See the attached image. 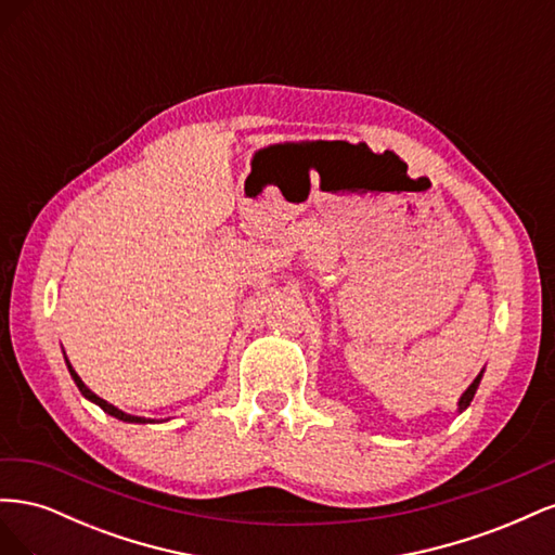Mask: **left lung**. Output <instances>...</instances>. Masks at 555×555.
<instances>
[{
    "mask_svg": "<svg viewBox=\"0 0 555 555\" xmlns=\"http://www.w3.org/2000/svg\"><path fill=\"white\" fill-rule=\"evenodd\" d=\"M479 382H481V373L475 377V382L469 384V386H467V391L461 396V400H459V412L467 410L469 402H473V398H475V393H477V386H479Z\"/></svg>",
    "mask_w": 555,
    "mask_h": 555,
    "instance_id": "1",
    "label": "left lung"
}]
</instances>
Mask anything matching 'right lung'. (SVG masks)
I'll return each instance as SVG.
<instances>
[{
  "mask_svg": "<svg viewBox=\"0 0 555 555\" xmlns=\"http://www.w3.org/2000/svg\"><path fill=\"white\" fill-rule=\"evenodd\" d=\"M66 365H69V373H72V377H74V382H76V386H78V391L82 393V396H86L88 400H92V402H96V405L99 408H102L106 414H111V416H115V418H120V422H127V424H145L147 422V418H143V416H131V414H125L122 410H117V408H113L111 405V402H106L104 398H99L96 393H92L90 389H88V386L86 384H82V379L78 377V373L74 371V367H72V363L69 361H66Z\"/></svg>",
  "mask_w": 555,
  "mask_h": 555,
  "instance_id": "1",
  "label": "right lung"
}]
</instances>
